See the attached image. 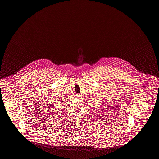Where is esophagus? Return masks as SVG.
I'll return each mask as SVG.
<instances>
[{"mask_svg":"<svg viewBox=\"0 0 159 159\" xmlns=\"http://www.w3.org/2000/svg\"><path fill=\"white\" fill-rule=\"evenodd\" d=\"M80 96H81L80 94H76V98H80Z\"/></svg>","mask_w":159,"mask_h":159,"instance_id":"esophagus-1","label":"esophagus"}]
</instances>
